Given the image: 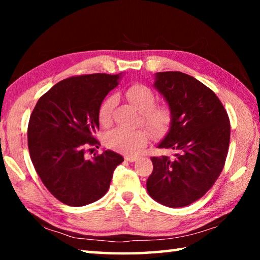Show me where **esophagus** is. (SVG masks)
<instances>
[{
	"instance_id": "34e87169",
	"label": "esophagus",
	"mask_w": 260,
	"mask_h": 260,
	"mask_svg": "<svg viewBox=\"0 0 260 260\" xmlns=\"http://www.w3.org/2000/svg\"><path fill=\"white\" fill-rule=\"evenodd\" d=\"M138 159H139L138 156H129V155L125 156V160H127V161H135Z\"/></svg>"
}]
</instances>
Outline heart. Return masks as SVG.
I'll return each instance as SVG.
<instances>
[{
    "mask_svg": "<svg viewBox=\"0 0 260 260\" xmlns=\"http://www.w3.org/2000/svg\"><path fill=\"white\" fill-rule=\"evenodd\" d=\"M126 99L141 112V119L152 134L162 135L170 129L173 121V112L165 104L155 105L156 95L143 83H134L125 90ZM116 105V98L112 95L105 98L99 108V121L102 126H109L112 120V112ZM149 133L143 128L126 129L117 127L105 134L104 143L110 149L126 155H134L146 146Z\"/></svg>",
    "mask_w": 260,
    "mask_h": 260,
    "instance_id": "obj_1",
    "label": "heart"
}]
</instances>
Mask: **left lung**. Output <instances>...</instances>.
<instances>
[{
    "label": "left lung",
    "instance_id": "8db88e82",
    "mask_svg": "<svg viewBox=\"0 0 260 260\" xmlns=\"http://www.w3.org/2000/svg\"><path fill=\"white\" fill-rule=\"evenodd\" d=\"M153 86L173 112L169 133L158 147L178 153L173 159L151 157L147 190L158 203L182 208L203 197L221 173L230 147V118L218 96L186 73L159 72Z\"/></svg>",
    "mask_w": 260,
    "mask_h": 260
}]
</instances>
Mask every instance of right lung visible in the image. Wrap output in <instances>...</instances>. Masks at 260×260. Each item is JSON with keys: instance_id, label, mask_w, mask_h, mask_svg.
Instances as JSON below:
<instances>
[{"instance_id": "add662e5", "label": "right lung", "mask_w": 260, "mask_h": 260, "mask_svg": "<svg viewBox=\"0 0 260 260\" xmlns=\"http://www.w3.org/2000/svg\"><path fill=\"white\" fill-rule=\"evenodd\" d=\"M118 80L119 74L105 73L64 79L39 99L30 114V159L42 183L61 203L83 206L100 200L114 169L124 161L111 150L85 158L87 144H100L95 139L99 108Z\"/></svg>"}]
</instances>
